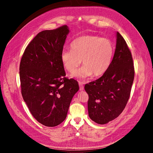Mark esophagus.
Here are the masks:
<instances>
[{"mask_svg": "<svg viewBox=\"0 0 153 153\" xmlns=\"http://www.w3.org/2000/svg\"><path fill=\"white\" fill-rule=\"evenodd\" d=\"M78 84H79V86H80V91L84 90V83L82 82H78Z\"/></svg>", "mask_w": 153, "mask_h": 153, "instance_id": "34e87169", "label": "esophagus"}]
</instances>
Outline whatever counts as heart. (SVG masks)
Listing matches in <instances>:
<instances>
[{
  "label": "heart",
  "mask_w": 153,
  "mask_h": 153,
  "mask_svg": "<svg viewBox=\"0 0 153 153\" xmlns=\"http://www.w3.org/2000/svg\"><path fill=\"white\" fill-rule=\"evenodd\" d=\"M71 50H63L61 53L64 67L70 73L75 71L82 61L83 66L71 75L79 79L100 76L107 71L112 61L114 47L112 41L99 36L85 35L74 39Z\"/></svg>",
  "instance_id": "obj_1"
}]
</instances>
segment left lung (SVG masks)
Returning <instances> with one entry per match:
<instances>
[{"label":"left lung","mask_w":153,"mask_h":153,"mask_svg":"<svg viewBox=\"0 0 153 153\" xmlns=\"http://www.w3.org/2000/svg\"><path fill=\"white\" fill-rule=\"evenodd\" d=\"M116 47L110 67L102 76L85 85L89 95L88 112L92 121L105 124L117 118L126 106L134 80L131 52L116 32Z\"/></svg>","instance_id":"1"}]
</instances>
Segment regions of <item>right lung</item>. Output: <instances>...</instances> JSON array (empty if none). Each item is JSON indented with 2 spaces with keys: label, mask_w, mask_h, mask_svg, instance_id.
Returning <instances> with one entry per match:
<instances>
[{
  "label": "right lung",
  "mask_w": 153,
  "mask_h": 153,
  "mask_svg": "<svg viewBox=\"0 0 153 153\" xmlns=\"http://www.w3.org/2000/svg\"><path fill=\"white\" fill-rule=\"evenodd\" d=\"M69 32L67 25L40 32L21 59L22 97L33 117L46 126H56L65 120L79 89L77 81L65 77L61 59Z\"/></svg>",
  "instance_id": "right-lung-1"
}]
</instances>
